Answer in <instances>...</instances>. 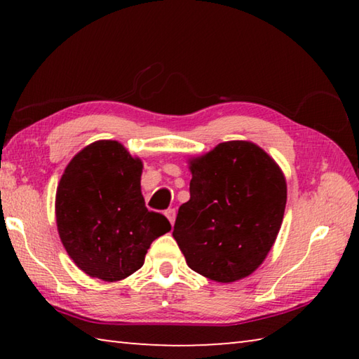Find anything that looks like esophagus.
I'll return each instance as SVG.
<instances>
[{
	"mask_svg": "<svg viewBox=\"0 0 359 359\" xmlns=\"http://www.w3.org/2000/svg\"><path fill=\"white\" fill-rule=\"evenodd\" d=\"M165 215L168 217V220L171 222V224H174V222H175V209H168L165 212Z\"/></svg>",
	"mask_w": 359,
	"mask_h": 359,
	"instance_id": "obj_1",
	"label": "esophagus"
}]
</instances>
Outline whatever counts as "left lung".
Masks as SVG:
<instances>
[{
  "label": "left lung",
  "mask_w": 359,
  "mask_h": 359,
  "mask_svg": "<svg viewBox=\"0 0 359 359\" xmlns=\"http://www.w3.org/2000/svg\"><path fill=\"white\" fill-rule=\"evenodd\" d=\"M190 199L172 236L187 264L220 283L263 264L280 231L287 180L274 158L250 141H228L188 158Z\"/></svg>",
  "instance_id": "obj_1"
}]
</instances>
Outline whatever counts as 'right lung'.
I'll use <instances>...</instances> for the list:
<instances>
[{
	"label": "right lung",
	"mask_w": 359,
	"mask_h": 359,
	"mask_svg": "<svg viewBox=\"0 0 359 359\" xmlns=\"http://www.w3.org/2000/svg\"><path fill=\"white\" fill-rule=\"evenodd\" d=\"M142 160L101 139L72 156L55 194L65 250L85 274L123 280L141 269L151 242L171 231L168 218L145 208Z\"/></svg>",
	"instance_id": "1"
}]
</instances>
